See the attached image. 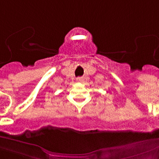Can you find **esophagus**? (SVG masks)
Returning <instances> with one entry per match:
<instances>
[{
  "instance_id": "1",
  "label": "esophagus",
  "mask_w": 159,
  "mask_h": 159,
  "mask_svg": "<svg viewBox=\"0 0 159 159\" xmlns=\"http://www.w3.org/2000/svg\"><path fill=\"white\" fill-rule=\"evenodd\" d=\"M76 81H82L83 78H81V77H78V78H76Z\"/></svg>"
}]
</instances>
